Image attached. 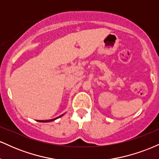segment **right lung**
I'll use <instances>...</instances> for the list:
<instances>
[{"label": "right lung", "instance_id": "1", "mask_svg": "<svg viewBox=\"0 0 159 159\" xmlns=\"http://www.w3.org/2000/svg\"><path fill=\"white\" fill-rule=\"evenodd\" d=\"M63 114H62V115H61V116H58V117L54 118V119H52V120H37V121H38V122H41V123H48V122L54 121V120H57V119H58V118L61 117V116H63Z\"/></svg>", "mask_w": 159, "mask_h": 159}]
</instances>
